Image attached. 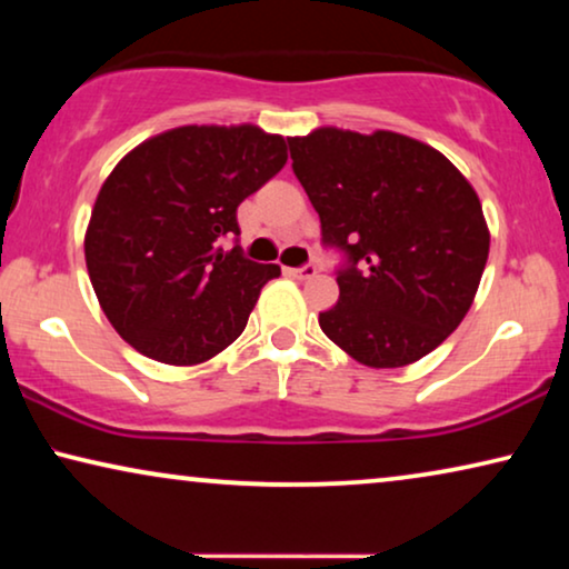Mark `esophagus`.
<instances>
[{
    "mask_svg": "<svg viewBox=\"0 0 569 569\" xmlns=\"http://www.w3.org/2000/svg\"><path fill=\"white\" fill-rule=\"evenodd\" d=\"M292 274L298 279H310V277L318 274V269H316V263H302V267L292 269Z\"/></svg>",
    "mask_w": 569,
    "mask_h": 569,
    "instance_id": "34e87169",
    "label": "esophagus"
}]
</instances>
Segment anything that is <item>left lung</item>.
<instances>
[{
  "instance_id": "1",
  "label": "left lung",
  "mask_w": 569,
  "mask_h": 569,
  "mask_svg": "<svg viewBox=\"0 0 569 569\" xmlns=\"http://www.w3.org/2000/svg\"><path fill=\"white\" fill-rule=\"evenodd\" d=\"M290 158L341 256L339 300L318 316L333 345L368 368L430 355L469 313L489 256L477 191L432 147L393 131L316 129Z\"/></svg>"
}]
</instances>
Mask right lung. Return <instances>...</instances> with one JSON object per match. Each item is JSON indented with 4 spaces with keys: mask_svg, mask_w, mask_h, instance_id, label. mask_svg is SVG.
I'll return each mask as SVG.
<instances>
[{
    "mask_svg": "<svg viewBox=\"0 0 569 569\" xmlns=\"http://www.w3.org/2000/svg\"><path fill=\"white\" fill-rule=\"evenodd\" d=\"M284 162V139L256 127H181L113 168L92 209L84 261L123 341L158 362L197 365L243 333L279 267L240 251L238 204Z\"/></svg>",
    "mask_w": 569,
    "mask_h": 569,
    "instance_id": "1",
    "label": "right lung"
}]
</instances>
